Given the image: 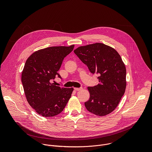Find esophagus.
Listing matches in <instances>:
<instances>
[{
  "instance_id": "esophagus-1",
  "label": "esophagus",
  "mask_w": 152,
  "mask_h": 152,
  "mask_svg": "<svg viewBox=\"0 0 152 152\" xmlns=\"http://www.w3.org/2000/svg\"><path fill=\"white\" fill-rule=\"evenodd\" d=\"M82 89V88H74V90H75V91H79L81 90Z\"/></svg>"
}]
</instances>
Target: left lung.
<instances>
[{"label": "left lung", "instance_id": "left-lung-1", "mask_svg": "<svg viewBox=\"0 0 152 152\" xmlns=\"http://www.w3.org/2000/svg\"><path fill=\"white\" fill-rule=\"evenodd\" d=\"M75 53L90 72L99 74V83L88 87L90 99L85 102L89 112L98 116L112 113L120 102L126 87V69L119 53L103 43L80 46Z\"/></svg>", "mask_w": 152, "mask_h": 152}]
</instances>
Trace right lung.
<instances>
[{
  "label": "right lung",
  "instance_id": "add662e5",
  "mask_svg": "<svg viewBox=\"0 0 152 152\" xmlns=\"http://www.w3.org/2000/svg\"><path fill=\"white\" fill-rule=\"evenodd\" d=\"M70 46H54L38 50L26 60L21 73L28 102L37 113L45 117L60 114L71 97L73 88H62L51 80L58 73L62 61L73 50Z\"/></svg>",
  "mask_w": 152,
  "mask_h": 152
}]
</instances>
